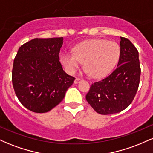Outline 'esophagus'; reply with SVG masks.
<instances>
[{"instance_id":"esophagus-1","label":"esophagus","mask_w":153,"mask_h":153,"mask_svg":"<svg viewBox=\"0 0 153 153\" xmlns=\"http://www.w3.org/2000/svg\"><path fill=\"white\" fill-rule=\"evenodd\" d=\"M80 81H81V78H76L75 79V80H74V83H75V84H78V82H80Z\"/></svg>"}]
</instances>
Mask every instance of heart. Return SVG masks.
<instances>
[{
	"label": "heart",
	"mask_w": 153,
	"mask_h": 153,
	"mask_svg": "<svg viewBox=\"0 0 153 153\" xmlns=\"http://www.w3.org/2000/svg\"><path fill=\"white\" fill-rule=\"evenodd\" d=\"M120 47L116 42L94 39L73 47V53L65 52L60 61L66 71L74 73L85 62V69L91 77L101 78L109 74L118 62Z\"/></svg>",
	"instance_id": "b5f03b06"
}]
</instances>
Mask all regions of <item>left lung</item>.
<instances>
[{
	"instance_id": "obj_1",
	"label": "left lung",
	"mask_w": 153,
	"mask_h": 153,
	"mask_svg": "<svg viewBox=\"0 0 153 153\" xmlns=\"http://www.w3.org/2000/svg\"><path fill=\"white\" fill-rule=\"evenodd\" d=\"M120 39V57L117 68L106 78L93 83L85 96L88 103L100 114H113L127 108L140 84L138 51L128 39Z\"/></svg>"
}]
</instances>
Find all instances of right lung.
I'll use <instances>...</instances> for the list:
<instances>
[{"label": "right lung", "instance_id": "right-lung-1", "mask_svg": "<svg viewBox=\"0 0 153 153\" xmlns=\"http://www.w3.org/2000/svg\"><path fill=\"white\" fill-rule=\"evenodd\" d=\"M63 38L34 39L19 47L13 61L12 82L21 103L45 113L62 101L75 78L63 71L59 54Z\"/></svg>", "mask_w": 153, "mask_h": 153}]
</instances>
